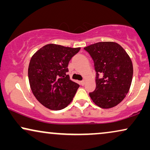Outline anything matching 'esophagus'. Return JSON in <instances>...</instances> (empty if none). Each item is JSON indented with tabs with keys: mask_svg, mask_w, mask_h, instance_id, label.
<instances>
[{
	"mask_svg": "<svg viewBox=\"0 0 150 150\" xmlns=\"http://www.w3.org/2000/svg\"><path fill=\"white\" fill-rule=\"evenodd\" d=\"M80 84L81 85V86H84V85H85V81L84 80L81 81H80Z\"/></svg>",
	"mask_w": 150,
	"mask_h": 150,
	"instance_id": "1",
	"label": "esophagus"
}]
</instances>
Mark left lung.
<instances>
[{
  "mask_svg": "<svg viewBox=\"0 0 150 150\" xmlns=\"http://www.w3.org/2000/svg\"><path fill=\"white\" fill-rule=\"evenodd\" d=\"M84 50L93 59L97 73L96 88L89 96L102 109L115 107L126 97L132 84L133 64L130 57L120 45L112 41L94 43Z\"/></svg>",
  "mask_w": 150,
  "mask_h": 150,
  "instance_id": "8db88e82",
  "label": "left lung"
}]
</instances>
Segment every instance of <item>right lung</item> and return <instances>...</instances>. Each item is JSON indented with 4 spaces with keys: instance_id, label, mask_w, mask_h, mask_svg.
Returning <instances> with one entry per match:
<instances>
[{
    "instance_id": "right-lung-1",
    "label": "right lung",
    "mask_w": 150,
    "mask_h": 150,
    "mask_svg": "<svg viewBox=\"0 0 150 150\" xmlns=\"http://www.w3.org/2000/svg\"><path fill=\"white\" fill-rule=\"evenodd\" d=\"M80 48L47 44L32 57L28 78L37 100L51 110H61L73 100L79 85L70 79L68 66Z\"/></svg>"
}]
</instances>
